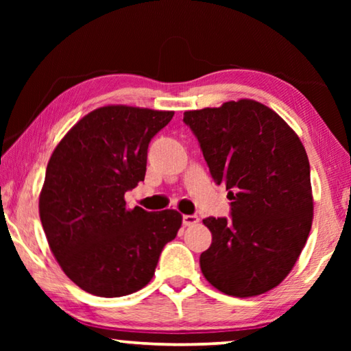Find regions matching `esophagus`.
Listing matches in <instances>:
<instances>
[{
	"instance_id": "esophagus-1",
	"label": "esophagus",
	"mask_w": 351,
	"mask_h": 351,
	"mask_svg": "<svg viewBox=\"0 0 351 351\" xmlns=\"http://www.w3.org/2000/svg\"><path fill=\"white\" fill-rule=\"evenodd\" d=\"M198 221H199V218L197 215H184L182 217L184 226H192V224H197Z\"/></svg>"
}]
</instances>
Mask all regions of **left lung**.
<instances>
[{"label":"left lung","instance_id":"obj_1","mask_svg":"<svg viewBox=\"0 0 351 351\" xmlns=\"http://www.w3.org/2000/svg\"><path fill=\"white\" fill-rule=\"evenodd\" d=\"M210 175L229 190L232 218H206L210 247L199 266L234 297L276 288L294 268L313 223L310 161L299 136L251 99L184 112Z\"/></svg>","mask_w":351,"mask_h":351}]
</instances>
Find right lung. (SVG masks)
I'll return each mask as SVG.
<instances>
[{"mask_svg": "<svg viewBox=\"0 0 351 351\" xmlns=\"http://www.w3.org/2000/svg\"><path fill=\"white\" fill-rule=\"evenodd\" d=\"M173 111L106 105L64 134L47 162L38 210L57 263L99 297L136 293L152 280L182 215L127 209L125 192L144 181L148 144Z\"/></svg>", "mask_w": 351, "mask_h": 351, "instance_id": "1", "label": "right lung"}]
</instances>
